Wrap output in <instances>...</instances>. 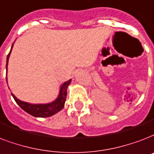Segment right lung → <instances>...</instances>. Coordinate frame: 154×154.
<instances>
[{
	"instance_id": "add662e5",
	"label": "right lung",
	"mask_w": 154,
	"mask_h": 154,
	"mask_svg": "<svg viewBox=\"0 0 154 154\" xmlns=\"http://www.w3.org/2000/svg\"><path fill=\"white\" fill-rule=\"evenodd\" d=\"M14 43L11 47L10 51H9V55L7 56L6 60V82H7V67H8V63H9V58L11 53L12 48ZM72 82V80L70 79L67 82H64L60 86V90H59V94L57 98L54 101L51 103H30L27 102H24L18 99L16 96L11 93L13 98H14L15 102L20 107L30 114L31 116H35V117H38V118H46V117H50L51 116H54L55 114L58 113L59 111H60L62 109L64 108V103L66 101V96H67V90L70 83Z\"/></svg>"
}]
</instances>
